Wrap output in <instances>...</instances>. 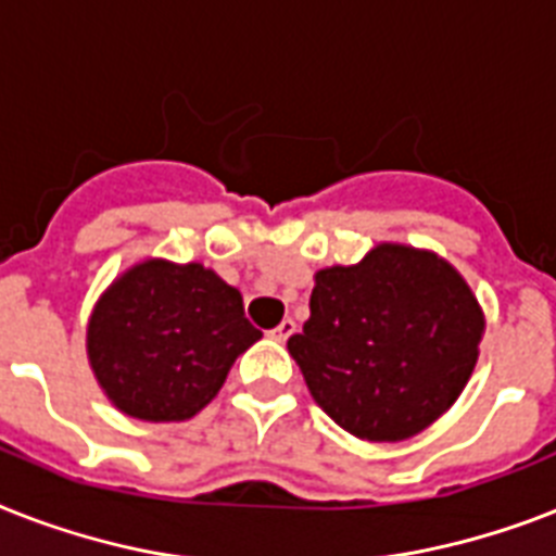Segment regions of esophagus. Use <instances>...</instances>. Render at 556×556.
<instances>
[{
  "instance_id": "1",
  "label": "esophagus",
  "mask_w": 556,
  "mask_h": 556,
  "mask_svg": "<svg viewBox=\"0 0 556 556\" xmlns=\"http://www.w3.org/2000/svg\"><path fill=\"white\" fill-rule=\"evenodd\" d=\"M293 331H296V323H293V319H282V323L270 331V337H274L277 342H286Z\"/></svg>"
}]
</instances>
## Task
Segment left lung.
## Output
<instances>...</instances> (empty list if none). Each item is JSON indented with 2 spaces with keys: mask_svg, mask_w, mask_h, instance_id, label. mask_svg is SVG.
Masks as SVG:
<instances>
[{
  "mask_svg": "<svg viewBox=\"0 0 556 556\" xmlns=\"http://www.w3.org/2000/svg\"><path fill=\"white\" fill-rule=\"evenodd\" d=\"M482 311L445 260L377 245L317 274L311 317L288 340L319 408L349 434L408 440L454 405L477 365Z\"/></svg>",
  "mask_w": 556,
  "mask_h": 556,
  "instance_id": "left-lung-1",
  "label": "left lung"
}]
</instances>
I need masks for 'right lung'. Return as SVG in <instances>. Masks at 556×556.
<instances>
[{
    "mask_svg": "<svg viewBox=\"0 0 556 556\" xmlns=\"http://www.w3.org/2000/svg\"><path fill=\"white\" fill-rule=\"evenodd\" d=\"M263 337L242 293L202 265L165 260L122 274L88 325V356L128 417L179 422L205 408L248 345Z\"/></svg>",
    "mask_w": 556,
    "mask_h": 556,
    "instance_id": "add662e5",
    "label": "right lung"
}]
</instances>
